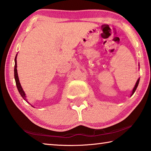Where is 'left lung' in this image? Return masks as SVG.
<instances>
[{"mask_svg":"<svg viewBox=\"0 0 151 151\" xmlns=\"http://www.w3.org/2000/svg\"><path fill=\"white\" fill-rule=\"evenodd\" d=\"M139 80H140V78H139L137 81V83H136V84L135 85V86H134V88H133V89L132 90V92H131V94L130 96H132L134 94V92H135L137 88V86H138V84H139Z\"/></svg>","mask_w":151,"mask_h":151,"instance_id":"left-lung-1","label":"left lung"}]
</instances>
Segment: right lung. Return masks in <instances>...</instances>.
I'll return each instance as SVG.
<instances>
[{"label": "right lung", "instance_id": "right-lung-1", "mask_svg": "<svg viewBox=\"0 0 151 151\" xmlns=\"http://www.w3.org/2000/svg\"><path fill=\"white\" fill-rule=\"evenodd\" d=\"M17 55L18 54H16V55L15 57V59H14V61H15V65H14V78H15V81H16V86H17V88L19 93H20V94L21 95V96L22 97L23 99L24 100H26L28 104H29L28 102V100H27L26 98V96L25 92H24V90L22 88V87L20 83V81H19V78H18V72H17V61H16V58H17ZM32 107H34L33 106H32Z\"/></svg>", "mask_w": 151, "mask_h": 151}]
</instances>
